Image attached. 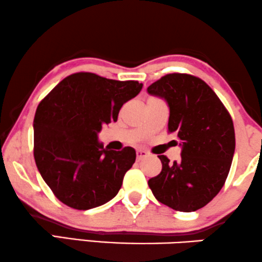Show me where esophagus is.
Listing matches in <instances>:
<instances>
[{"mask_svg":"<svg viewBox=\"0 0 262 262\" xmlns=\"http://www.w3.org/2000/svg\"><path fill=\"white\" fill-rule=\"evenodd\" d=\"M136 155H137V161H142L143 158H145L147 156V152L144 150H137Z\"/></svg>","mask_w":262,"mask_h":262,"instance_id":"esophagus-1","label":"esophagus"}]
</instances>
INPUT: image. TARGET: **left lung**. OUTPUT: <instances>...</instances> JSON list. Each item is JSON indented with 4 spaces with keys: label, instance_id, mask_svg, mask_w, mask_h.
Instances as JSON below:
<instances>
[{
    "label": "left lung",
    "instance_id": "1",
    "mask_svg": "<svg viewBox=\"0 0 262 262\" xmlns=\"http://www.w3.org/2000/svg\"><path fill=\"white\" fill-rule=\"evenodd\" d=\"M147 92L168 103V132H175L182 146L178 162L159 155L162 171L147 184L159 202L172 209L190 213L203 208L229 173L235 151L232 117L214 91L194 75L166 74Z\"/></svg>",
    "mask_w": 262,
    "mask_h": 262
}]
</instances>
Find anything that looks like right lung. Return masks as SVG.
Segmentation results:
<instances>
[{
	"label": "right lung",
	"mask_w": 262,
	"mask_h": 262,
	"mask_svg": "<svg viewBox=\"0 0 262 262\" xmlns=\"http://www.w3.org/2000/svg\"><path fill=\"white\" fill-rule=\"evenodd\" d=\"M142 87L135 80L79 72L40 101L34 117V158L43 181L63 204L87 210L118 194L136 151L104 147L98 132L117 122L122 106Z\"/></svg>",
	"instance_id": "right-lung-1"
}]
</instances>
